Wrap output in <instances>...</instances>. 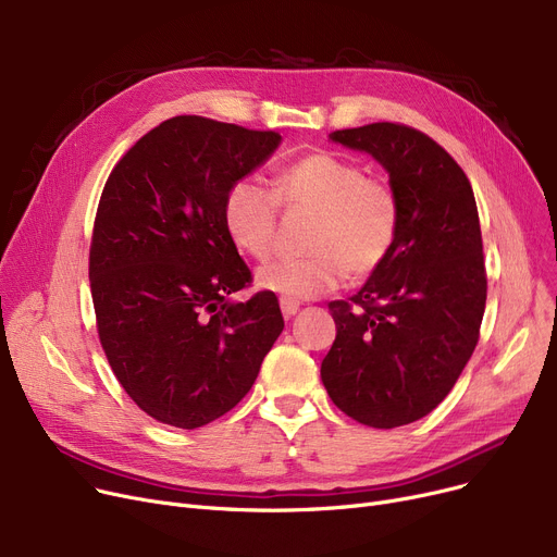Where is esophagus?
I'll return each instance as SVG.
<instances>
[{
  "mask_svg": "<svg viewBox=\"0 0 557 557\" xmlns=\"http://www.w3.org/2000/svg\"><path fill=\"white\" fill-rule=\"evenodd\" d=\"M280 309H282L284 318H290V315H296V313L300 311V302H296V300H286V298H280Z\"/></svg>",
  "mask_w": 557,
  "mask_h": 557,
  "instance_id": "1",
  "label": "esophagus"
}]
</instances>
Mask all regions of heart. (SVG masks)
I'll list each match as a JSON object with an SVG mask.
<instances>
[{
  "label": "heart",
  "mask_w": 557,
  "mask_h": 557,
  "mask_svg": "<svg viewBox=\"0 0 557 557\" xmlns=\"http://www.w3.org/2000/svg\"><path fill=\"white\" fill-rule=\"evenodd\" d=\"M280 202L313 210L307 257L273 259L257 271L261 290L286 300H309L334 290L347 271L366 277L395 248L401 210L384 175L366 173L357 160L332 151L307 153L273 178V191L252 178L234 181L223 198V227L242 252L267 259L275 246Z\"/></svg>",
  "instance_id": "obj_1"
}]
</instances>
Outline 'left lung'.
I'll list each match as a JSON object with an SVG mask.
<instances>
[{"label": "left lung", "mask_w": 557, "mask_h": 557, "mask_svg": "<svg viewBox=\"0 0 557 557\" xmlns=\"http://www.w3.org/2000/svg\"><path fill=\"white\" fill-rule=\"evenodd\" d=\"M330 137L384 164L401 221L359 294L330 302L336 341L320 376L345 416L395 429L449 395L479 343L487 275L476 200L460 164L418 128L376 122Z\"/></svg>", "instance_id": "1"}]
</instances>
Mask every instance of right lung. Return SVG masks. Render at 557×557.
Masks as SVG:
<instances>
[{"label": "right lung", "instance_id": "obj_1", "mask_svg": "<svg viewBox=\"0 0 557 557\" xmlns=\"http://www.w3.org/2000/svg\"><path fill=\"white\" fill-rule=\"evenodd\" d=\"M280 139L181 114L108 175L90 244L97 332L116 382L162 424L198 429L225 416L284 330L275 294L227 300L252 273L221 214L227 187Z\"/></svg>", "mask_w": 557, "mask_h": 557}]
</instances>
